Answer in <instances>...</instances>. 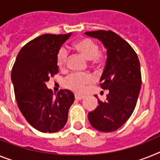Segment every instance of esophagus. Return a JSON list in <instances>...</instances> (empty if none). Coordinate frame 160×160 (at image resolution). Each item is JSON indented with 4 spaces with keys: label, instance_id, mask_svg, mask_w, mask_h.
I'll list each match as a JSON object with an SVG mask.
<instances>
[{
    "label": "esophagus",
    "instance_id": "esophagus-1",
    "mask_svg": "<svg viewBox=\"0 0 160 160\" xmlns=\"http://www.w3.org/2000/svg\"><path fill=\"white\" fill-rule=\"evenodd\" d=\"M84 98H85V96H84V95L78 94V93H76V94H75V98L77 99V100H82Z\"/></svg>",
    "mask_w": 160,
    "mask_h": 160
}]
</instances>
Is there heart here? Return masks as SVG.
<instances>
[{
	"mask_svg": "<svg viewBox=\"0 0 160 160\" xmlns=\"http://www.w3.org/2000/svg\"><path fill=\"white\" fill-rule=\"evenodd\" d=\"M74 48L86 59L91 60L92 63L97 64L101 61L98 54V45L91 39L83 38L74 44ZM68 58V53L65 48H61L57 54V65L58 68L63 70L66 68ZM92 78L89 74L72 73L64 80V86L71 90L81 92L84 90L87 84L92 82Z\"/></svg>",
	"mask_w": 160,
	"mask_h": 160,
	"instance_id": "b5f03b06",
	"label": "heart"
}]
</instances>
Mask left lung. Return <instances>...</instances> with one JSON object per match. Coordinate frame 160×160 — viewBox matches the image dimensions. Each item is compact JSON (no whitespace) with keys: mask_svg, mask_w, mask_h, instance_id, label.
<instances>
[{"mask_svg":"<svg viewBox=\"0 0 160 160\" xmlns=\"http://www.w3.org/2000/svg\"><path fill=\"white\" fill-rule=\"evenodd\" d=\"M98 39L107 49V62L100 86L108 89L107 100H98V107L88 114L95 129L104 132L120 128L133 112L142 85L140 62L131 45L111 31L87 32ZM97 98V95H95Z\"/></svg>","mask_w":160,"mask_h":160,"instance_id":"left-lung-1","label":"left lung"}]
</instances>
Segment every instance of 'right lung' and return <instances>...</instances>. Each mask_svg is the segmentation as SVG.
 I'll use <instances>...</instances> for the list:
<instances>
[{"label": "right lung", "instance_id": "right-lung-1", "mask_svg": "<svg viewBox=\"0 0 160 160\" xmlns=\"http://www.w3.org/2000/svg\"><path fill=\"white\" fill-rule=\"evenodd\" d=\"M72 35L44 34L22 47L11 72L18 107L27 121L42 132H55L68 121L75 100L72 91L61 89L54 97L45 83L58 72L57 54Z\"/></svg>", "mask_w": 160, "mask_h": 160}]
</instances>
